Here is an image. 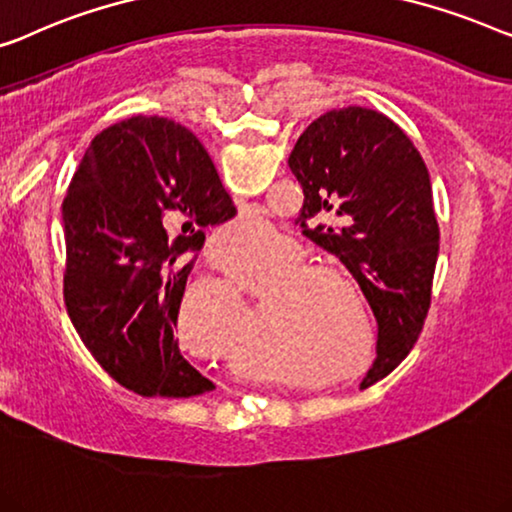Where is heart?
<instances>
[{"mask_svg":"<svg viewBox=\"0 0 512 512\" xmlns=\"http://www.w3.org/2000/svg\"><path fill=\"white\" fill-rule=\"evenodd\" d=\"M249 235H263L261 221L242 224ZM228 279L244 293L264 295L263 330L256 337V353L277 381L293 385L300 376H325L323 383H339L358 376L374 360L379 346V321L365 307L353 274L328 263L309 261V251L274 233L265 249L244 247L219 261ZM354 293L353 303L347 295ZM238 298L219 279H201L187 286L177 311V332L196 348L233 321Z\"/></svg>","mask_w":512,"mask_h":512,"instance_id":"b5f03b06","label":"heart"}]
</instances>
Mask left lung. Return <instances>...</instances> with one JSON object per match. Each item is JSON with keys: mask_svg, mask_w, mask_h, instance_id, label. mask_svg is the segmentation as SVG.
<instances>
[{"mask_svg": "<svg viewBox=\"0 0 512 512\" xmlns=\"http://www.w3.org/2000/svg\"><path fill=\"white\" fill-rule=\"evenodd\" d=\"M288 166L305 194V235L346 265L379 321L369 388L409 355L432 300L439 224L427 166L390 117L362 106L311 122Z\"/></svg>", "mask_w": 512, "mask_h": 512, "instance_id": "left-lung-1", "label": "left lung"}]
</instances>
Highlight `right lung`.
I'll return each instance as SVG.
<instances>
[{"instance_id":"add662e5","label":"right lung","mask_w":512,"mask_h":512,"mask_svg":"<svg viewBox=\"0 0 512 512\" xmlns=\"http://www.w3.org/2000/svg\"><path fill=\"white\" fill-rule=\"evenodd\" d=\"M238 210L210 154L166 117H129L87 147L62 205L64 302L94 360L140 397H196L214 383L180 351L177 311L205 226Z\"/></svg>"}]
</instances>
